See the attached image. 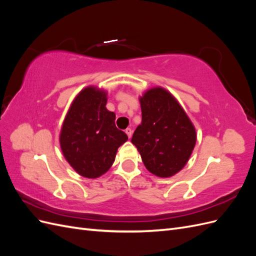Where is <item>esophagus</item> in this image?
Here are the masks:
<instances>
[{
  "instance_id": "1",
  "label": "esophagus",
  "mask_w": 256,
  "mask_h": 256,
  "mask_svg": "<svg viewBox=\"0 0 256 256\" xmlns=\"http://www.w3.org/2000/svg\"><path fill=\"white\" fill-rule=\"evenodd\" d=\"M125 132L127 134V136H128L129 138H130L131 136H132V130H131V128H127V129L125 130Z\"/></svg>"
}]
</instances>
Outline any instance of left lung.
I'll use <instances>...</instances> for the list:
<instances>
[{
    "label": "left lung",
    "instance_id": "left-lung-1",
    "mask_svg": "<svg viewBox=\"0 0 256 256\" xmlns=\"http://www.w3.org/2000/svg\"><path fill=\"white\" fill-rule=\"evenodd\" d=\"M142 122L131 142L144 166L159 177H171L187 164L196 142L188 115L171 92L152 88L140 97Z\"/></svg>",
    "mask_w": 256,
    "mask_h": 256
}]
</instances>
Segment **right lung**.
I'll return each mask as SVG.
<instances>
[{
  "label": "right lung",
  "mask_w": 256,
  "mask_h": 256,
  "mask_svg": "<svg viewBox=\"0 0 256 256\" xmlns=\"http://www.w3.org/2000/svg\"><path fill=\"white\" fill-rule=\"evenodd\" d=\"M106 92L95 86L82 90L67 112L60 144L65 159L83 177L97 178L109 170L118 147L128 140L106 110Z\"/></svg>",
  "instance_id": "1"
}]
</instances>
